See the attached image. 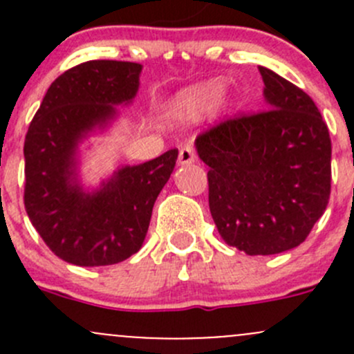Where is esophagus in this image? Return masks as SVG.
Listing matches in <instances>:
<instances>
[{"label":"esophagus","mask_w":354,"mask_h":354,"mask_svg":"<svg viewBox=\"0 0 354 354\" xmlns=\"http://www.w3.org/2000/svg\"><path fill=\"white\" fill-rule=\"evenodd\" d=\"M178 162H180V166H188V164L195 162V151L192 145L181 147L180 156H178Z\"/></svg>","instance_id":"obj_1"}]
</instances>
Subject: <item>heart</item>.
I'll return each mask as SVG.
<instances>
[{"mask_svg": "<svg viewBox=\"0 0 354 354\" xmlns=\"http://www.w3.org/2000/svg\"><path fill=\"white\" fill-rule=\"evenodd\" d=\"M223 92V80H209L203 82V84H197L190 88H185L183 92L176 95L174 109H176V113L187 114V116L205 114L219 102Z\"/></svg>", "mask_w": 354, "mask_h": 354, "instance_id": "obj_1", "label": "heart"}]
</instances>
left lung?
Listing matches in <instances>:
<instances>
[{"instance_id": "8db88e82", "label": "left lung", "mask_w": 354, "mask_h": 354, "mask_svg": "<svg viewBox=\"0 0 354 354\" xmlns=\"http://www.w3.org/2000/svg\"><path fill=\"white\" fill-rule=\"evenodd\" d=\"M266 111L230 118L195 140L209 166V207L221 238L246 255L306 240L330 195V138L308 94L259 66Z\"/></svg>"}]
</instances>
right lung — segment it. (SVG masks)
I'll return each instance as SVG.
<instances>
[{
  "instance_id": "add662e5",
  "label": "right lung",
  "mask_w": 354,
  "mask_h": 354,
  "mask_svg": "<svg viewBox=\"0 0 354 354\" xmlns=\"http://www.w3.org/2000/svg\"><path fill=\"white\" fill-rule=\"evenodd\" d=\"M142 65L94 59L59 75L25 137V210L55 255L80 267L113 266L142 248L178 149L121 166L95 188L80 180V145L106 131L140 87Z\"/></svg>"
}]
</instances>
